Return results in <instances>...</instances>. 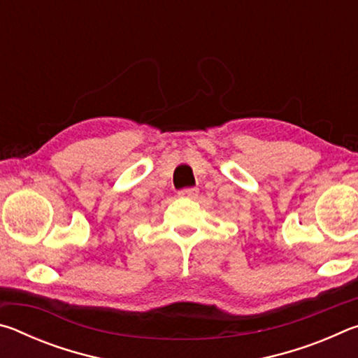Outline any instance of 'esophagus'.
I'll return each mask as SVG.
<instances>
[{
    "mask_svg": "<svg viewBox=\"0 0 358 358\" xmlns=\"http://www.w3.org/2000/svg\"><path fill=\"white\" fill-rule=\"evenodd\" d=\"M178 194H180V196H183V197L196 199L197 194H199V189H197V187H185V189H181Z\"/></svg>",
    "mask_w": 358,
    "mask_h": 358,
    "instance_id": "1",
    "label": "esophagus"
}]
</instances>
